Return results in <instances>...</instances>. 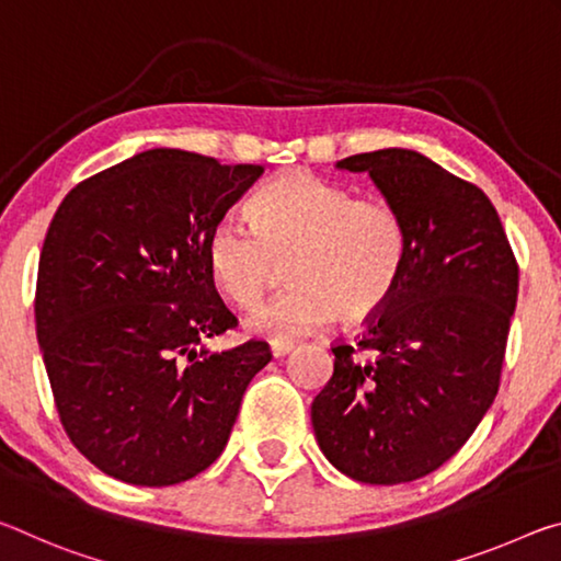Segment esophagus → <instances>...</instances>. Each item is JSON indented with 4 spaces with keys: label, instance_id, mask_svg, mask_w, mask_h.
I'll return each mask as SVG.
<instances>
[{
    "label": "esophagus",
    "instance_id": "34e87169",
    "mask_svg": "<svg viewBox=\"0 0 561 561\" xmlns=\"http://www.w3.org/2000/svg\"><path fill=\"white\" fill-rule=\"evenodd\" d=\"M293 347H296V345L288 343V341H273L271 343V353H273V357H283V355H288Z\"/></svg>",
    "mask_w": 561,
    "mask_h": 561
}]
</instances>
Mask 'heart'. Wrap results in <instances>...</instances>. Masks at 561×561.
Wrapping results in <instances>:
<instances>
[{
	"instance_id": "obj_1",
	"label": "heart",
	"mask_w": 561,
	"mask_h": 561,
	"mask_svg": "<svg viewBox=\"0 0 561 561\" xmlns=\"http://www.w3.org/2000/svg\"><path fill=\"white\" fill-rule=\"evenodd\" d=\"M253 226L224 218L208 238V268L236 306L253 308L290 265L296 286L248 318L253 333L293 341L345 316L373 323L398 290L408 263V231L380 198L310 171H286L255 194Z\"/></svg>"
}]
</instances>
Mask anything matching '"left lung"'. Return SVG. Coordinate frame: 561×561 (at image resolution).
Returning <instances> with one entry per match:
<instances>
[{
  "label": "left lung",
  "instance_id": "obj_1",
  "mask_svg": "<svg viewBox=\"0 0 561 561\" xmlns=\"http://www.w3.org/2000/svg\"><path fill=\"white\" fill-rule=\"evenodd\" d=\"M408 231V263L360 341L335 345L310 405L328 462L365 484L420 480L460 449L494 402L519 271L492 201L410 149L357 153Z\"/></svg>",
  "mask_w": 561,
  "mask_h": 561
}]
</instances>
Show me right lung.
Returning a JSON list of instances; mask_svg holds the SVG:
<instances>
[{
    "instance_id": "obj_1",
    "label": "right lung",
    "mask_w": 561,
    "mask_h": 561,
    "mask_svg": "<svg viewBox=\"0 0 561 561\" xmlns=\"http://www.w3.org/2000/svg\"><path fill=\"white\" fill-rule=\"evenodd\" d=\"M263 167L151 149L81 181L51 218L36 278V337L73 447L141 488L218 460L263 341L210 353L236 328L208 238Z\"/></svg>"
}]
</instances>
